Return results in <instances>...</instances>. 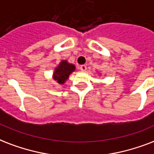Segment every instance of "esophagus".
Segmentation results:
<instances>
[{"instance_id":"esophagus-1","label":"esophagus","mask_w":154,"mask_h":154,"mask_svg":"<svg viewBox=\"0 0 154 154\" xmlns=\"http://www.w3.org/2000/svg\"><path fill=\"white\" fill-rule=\"evenodd\" d=\"M79 69H80V71H85L86 70H87V66H86V65H81V66H79Z\"/></svg>"}]
</instances>
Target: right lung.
<instances>
[{"label": "right lung", "instance_id": "right-lung-1", "mask_svg": "<svg viewBox=\"0 0 154 154\" xmlns=\"http://www.w3.org/2000/svg\"><path fill=\"white\" fill-rule=\"evenodd\" d=\"M75 71V66L70 63L67 60H62L58 66L54 70L52 78L56 83L60 85H63L68 79L69 75Z\"/></svg>", "mask_w": 154, "mask_h": 154}]
</instances>
